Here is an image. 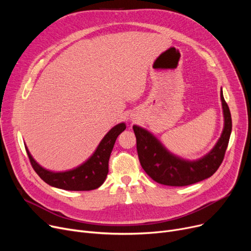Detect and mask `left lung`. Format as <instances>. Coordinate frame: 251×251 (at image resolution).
<instances>
[{
	"mask_svg": "<svg viewBox=\"0 0 251 251\" xmlns=\"http://www.w3.org/2000/svg\"><path fill=\"white\" fill-rule=\"evenodd\" d=\"M224 129L214 149L196 161H186L168 151L148 130L134 125L139 162L146 173L155 182L168 186H186L209 178L221 166L228 147L232 119L221 90Z\"/></svg>",
	"mask_w": 251,
	"mask_h": 251,
	"instance_id": "obj_1",
	"label": "left lung"
}]
</instances>
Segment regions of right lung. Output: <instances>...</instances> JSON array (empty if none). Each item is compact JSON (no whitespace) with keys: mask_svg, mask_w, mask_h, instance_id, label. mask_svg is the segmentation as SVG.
<instances>
[{"mask_svg":"<svg viewBox=\"0 0 251 251\" xmlns=\"http://www.w3.org/2000/svg\"><path fill=\"white\" fill-rule=\"evenodd\" d=\"M125 129L126 125L124 123L113 127L104 135L94 154L85 163L65 172H51L44 169L33 160L27 148L25 147V149L33 170L49 185L70 191L94 190L99 188L107 178L109 173V159L115 141L118 135Z\"/></svg>","mask_w":251,"mask_h":251,"instance_id":"1","label":"right lung"}]
</instances>
